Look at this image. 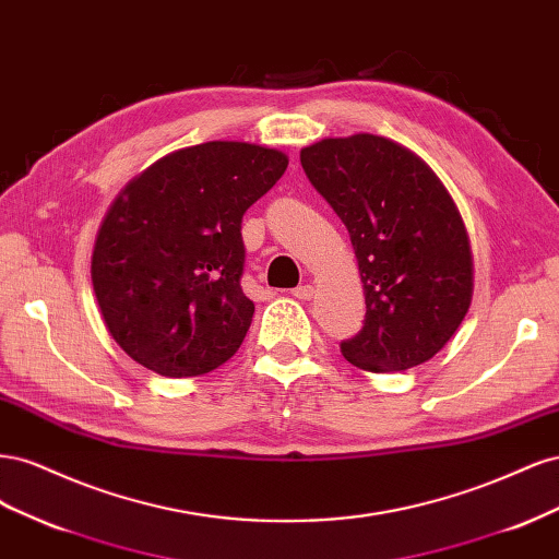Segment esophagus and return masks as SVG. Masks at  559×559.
Listing matches in <instances>:
<instances>
[{
    "instance_id": "1",
    "label": "esophagus",
    "mask_w": 559,
    "mask_h": 559,
    "mask_svg": "<svg viewBox=\"0 0 559 559\" xmlns=\"http://www.w3.org/2000/svg\"><path fill=\"white\" fill-rule=\"evenodd\" d=\"M296 298L300 300H310L314 296V286L312 284H302V286H296V289L292 292Z\"/></svg>"
}]
</instances>
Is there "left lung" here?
I'll list each match as a JSON object with an SVG mask.
<instances>
[{
  "label": "left lung",
  "instance_id": "1",
  "mask_svg": "<svg viewBox=\"0 0 559 559\" xmlns=\"http://www.w3.org/2000/svg\"><path fill=\"white\" fill-rule=\"evenodd\" d=\"M300 165L359 261L366 319L343 357L370 373L429 361L473 292L468 235L445 186L413 151L366 132L306 146Z\"/></svg>",
  "mask_w": 559,
  "mask_h": 559
}]
</instances>
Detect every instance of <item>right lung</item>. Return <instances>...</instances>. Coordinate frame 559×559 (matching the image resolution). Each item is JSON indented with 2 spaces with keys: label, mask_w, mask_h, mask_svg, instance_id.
Here are the masks:
<instances>
[{
  "label": "right lung",
  "mask_w": 559,
  "mask_h": 559,
  "mask_svg": "<svg viewBox=\"0 0 559 559\" xmlns=\"http://www.w3.org/2000/svg\"><path fill=\"white\" fill-rule=\"evenodd\" d=\"M282 151L207 142L132 179L93 251V289L114 341L165 378H195L242 345V216L284 175Z\"/></svg>",
  "instance_id": "right-lung-1"
}]
</instances>
